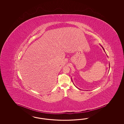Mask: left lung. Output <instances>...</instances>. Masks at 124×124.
Here are the masks:
<instances>
[{
    "mask_svg": "<svg viewBox=\"0 0 124 124\" xmlns=\"http://www.w3.org/2000/svg\"><path fill=\"white\" fill-rule=\"evenodd\" d=\"M102 48H103V50H104V48H103V47H102Z\"/></svg>",
    "mask_w": 124,
    "mask_h": 124,
    "instance_id": "left-lung-1",
    "label": "left lung"
}]
</instances>
